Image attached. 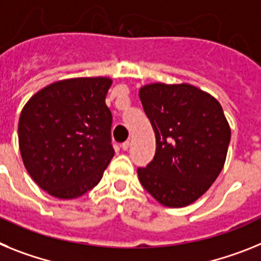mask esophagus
I'll list each match as a JSON object with an SVG mask.
<instances>
[{
	"mask_svg": "<svg viewBox=\"0 0 261 261\" xmlns=\"http://www.w3.org/2000/svg\"><path fill=\"white\" fill-rule=\"evenodd\" d=\"M121 147H122V149H124V151H126V149H128V147H130V142H128V140H126V142H123V143L121 144Z\"/></svg>",
	"mask_w": 261,
	"mask_h": 261,
	"instance_id": "obj_1",
	"label": "esophagus"
}]
</instances>
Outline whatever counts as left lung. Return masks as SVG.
Here are the masks:
<instances>
[{"label":"left lung","instance_id":"8db88e82","mask_svg":"<svg viewBox=\"0 0 261 261\" xmlns=\"http://www.w3.org/2000/svg\"><path fill=\"white\" fill-rule=\"evenodd\" d=\"M139 98L156 138L155 158L138 169L159 203L184 207L209 190L227 156L231 128L221 103L190 84L153 83Z\"/></svg>","mask_w":261,"mask_h":261}]
</instances>
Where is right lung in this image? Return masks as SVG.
Returning <instances> with one entry per match:
<instances>
[{
  "label": "right lung",
  "instance_id": "obj_1",
  "mask_svg": "<svg viewBox=\"0 0 261 261\" xmlns=\"http://www.w3.org/2000/svg\"><path fill=\"white\" fill-rule=\"evenodd\" d=\"M113 80L76 77L55 81L26 102L18 142L27 172L59 199L81 197L98 184L114 156L112 113L105 103Z\"/></svg>",
  "mask_w": 261,
  "mask_h": 261
}]
</instances>
